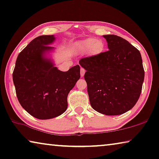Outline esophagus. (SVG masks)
<instances>
[{"mask_svg":"<svg viewBox=\"0 0 159 159\" xmlns=\"http://www.w3.org/2000/svg\"><path fill=\"white\" fill-rule=\"evenodd\" d=\"M85 72H86V70H85L84 68H80V76L81 77L84 76L85 74Z\"/></svg>","mask_w":159,"mask_h":159,"instance_id":"34e87169","label":"esophagus"}]
</instances>
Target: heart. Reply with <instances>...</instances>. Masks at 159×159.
I'll use <instances>...</instances> for the list:
<instances>
[{
	"mask_svg": "<svg viewBox=\"0 0 159 159\" xmlns=\"http://www.w3.org/2000/svg\"><path fill=\"white\" fill-rule=\"evenodd\" d=\"M73 50L76 53H87L90 56H98L105 51V43L101 39L93 38L80 40L73 44Z\"/></svg>",
	"mask_w": 159,
	"mask_h": 159,
	"instance_id": "heart-1",
	"label": "heart"
}]
</instances>
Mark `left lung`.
I'll return each instance as SVG.
<instances>
[{"mask_svg": "<svg viewBox=\"0 0 159 159\" xmlns=\"http://www.w3.org/2000/svg\"><path fill=\"white\" fill-rule=\"evenodd\" d=\"M108 51L79 61L92 108L107 116L123 114L140 96L144 70L140 52L126 40L104 35Z\"/></svg>", "mask_w": 159, "mask_h": 159, "instance_id": "obj_1", "label": "left lung"}]
</instances>
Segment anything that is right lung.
I'll use <instances>...</instances> for the list:
<instances>
[{
    "instance_id": "add662e5",
    "label": "right lung",
    "mask_w": 159,
    "mask_h": 159,
    "mask_svg": "<svg viewBox=\"0 0 159 159\" xmlns=\"http://www.w3.org/2000/svg\"><path fill=\"white\" fill-rule=\"evenodd\" d=\"M53 35L35 38L18 54L13 73L19 103L38 119H50L65 112L67 97L80 79V66L58 70L46 57L53 47Z\"/></svg>"
}]
</instances>
